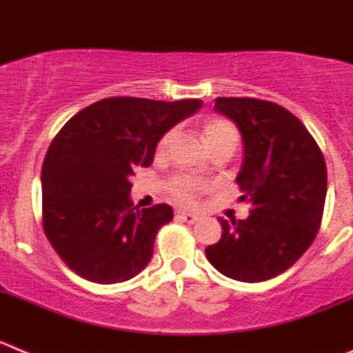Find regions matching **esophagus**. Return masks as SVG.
<instances>
[{
    "instance_id": "obj_1",
    "label": "esophagus",
    "mask_w": 353,
    "mask_h": 353,
    "mask_svg": "<svg viewBox=\"0 0 353 353\" xmlns=\"http://www.w3.org/2000/svg\"><path fill=\"white\" fill-rule=\"evenodd\" d=\"M176 219L183 221V223L194 224L196 221H198V215H194V214H189V212H176Z\"/></svg>"
}]
</instances>
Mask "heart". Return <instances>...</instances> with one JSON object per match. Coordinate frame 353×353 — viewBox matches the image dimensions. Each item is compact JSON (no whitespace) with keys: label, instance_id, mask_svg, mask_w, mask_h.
<instances>
[{"label":"heart","instance_id":"heart-1","mask_svg":"<svg viewBox=\"0 0 353 353\" xmlns=\"http://www.w3.org/2000/svg\"><path fill=\"white\" fill-rule=\"evenodd\" d=\"M203 134L205 141L210 148L214 145H219V143H233L235 146L239 143V130L235 129L232 121L224 120V118H208L203 125ZM173 136L174 129H170L168 132L162 134V138L157 143L159 152H164L168 148ZM207 182L196 179V176H189V174H176L168 182L170 194L173 196V199L183 205H194L198 201L199 194L207 191Z\"/></svg>","mask_w":353,"mask_h":353}]
</instances>
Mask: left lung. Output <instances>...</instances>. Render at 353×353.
Wrapping results in <instances>:
<instances>
[{
	"mask_svg": "<svg viewBox=\"0 0 353 353\" xmlns=\"http://www.w3.org/2000/svg\"><path fill=\"white\" fill-rule=\"evenodd\" d=\"M214 111L232 118L242 134L244 162L236 183L251 212L248 219L219 217L223 235L205 254L226 277L267 281L313 244L325 205V159L304 123L283 105L217 97Z\"/></svg>",
	"mask_w": 353,
	"mask_h": 353,
	"instance_id": "left-lung-1",
	"label": "left lung"
}]
</instances>
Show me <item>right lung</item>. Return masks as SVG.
Wrapping results in <instances>:
<instances>
[{
  "label": "right lung",
  "mask_w": 353,
  "mask_h": 353,
  "mask_svg": "<svg viewBox=\"0 0 353 353\" xmlns=\"http://www.w3.org/2000/svg\"><path fill=\"white\" fill-rule=\"evenodd\" d=\"M203 101L164 102L111 97L61 127L42 166V219L58 256L77 276L113 285L138 276L154 254L170 205L134 207L130 176L154 162L162 134Z\"/></svg>",
  "instance_id": "add662e5"
}]
</instances>
